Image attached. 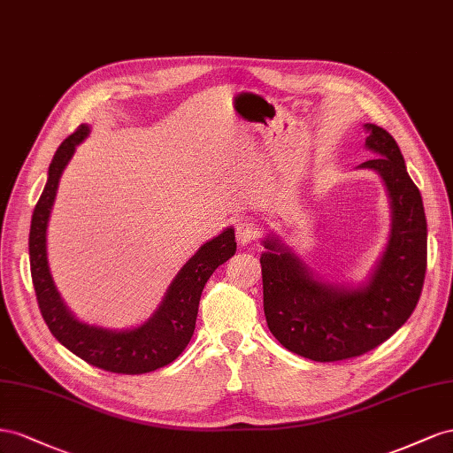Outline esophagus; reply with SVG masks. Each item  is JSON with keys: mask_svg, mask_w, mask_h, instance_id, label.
I'll list each match as a JSON object with an SVG mask.
<instances>
[{"mask_svg": "<svg viewBox=\"0 0 453 453\" xmlns=\"http://www.w3.org/2000/svg\"><path fill=\"white\" fill-rule=\"evenodd\" d=\"M235 234H237V241L241 244H250V242L257 241L262 231H260V224H257L254 218H242L237 222Z\"/></svg>", "mask_w": 453, "mask_h": 453, "instance_id": "1", "label": "esophagus"}]
</instances>
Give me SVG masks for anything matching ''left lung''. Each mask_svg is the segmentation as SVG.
Returning a JSON list of instances; mask_svg holds the SVG:
<instances>
[{"instance_id": "1", "label": "left lung", "mask_w": 453, "mask_h": 453, "mask_svg": "<svg viewBox=\"0 0 453 453\" xmlns=\"http://www.w3.org/2000/svg\"><path fill=\"white\" fill-rule=\"evenodd\" d=\"M366 128V146L380 155L360 166L381 174L393 209L389 244L366 287L351 290L320 282L275 239L264 241L267 326L282 347L317 363L360 357L389 340L416 309L427 269L421 193L395 138L378 125Z\"/></svg>"}]
</instances>
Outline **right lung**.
Returning <instances> with one entry per match:
<instances>
[{
	"instance_id": "1",
	"label": "right lung",
	"mask_w": 453,
	"mask_h": 453,
	"mask_svg": "<svg viewBox=\"0 0 453 453\" xmlns=\"http://www.w3.org/2000/svg\"><path fill=\"white\" fill-rule=\"evenodd\" d=\"M88 134V127L80 125L62 142L49 166L45 189L37 201L30 226V269L37 305L50 334L73 355L113 373H146L171 365L188 347L199 311V300L206 280L214 269L227 262L237 250L234 229H226L204 242L197 254L180 269L163 303L155 315L134 330L111 332L88 326L77 320L62 303L47 264V222L57 197L58 180L68 165L75 146Z\"/></svg>"
}]
</instances>
